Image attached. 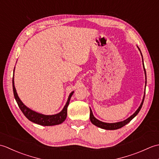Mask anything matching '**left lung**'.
Here are the masks:
<instances>
[{
  "label": "left lung",
  "instance_id": "obj_1",
  "mask_svg": "<svg viewBox=\"0 0 159 159\" xmlns=\"http://www.w3.org/2000/svg\"><path fill=\"white\" fill-rule=\"evenodd\" d=\"M138 49L140 51V53L141 55V57H142V61H143V70H144V73H145V76H146V83H147V80H146V70H145V67H144V64H143V56H142V53H141V50L139 49V47L137 46ZM145 93H146V91L144 92V95H143V100H142V102H141L140 106L139 107V108L137 109V111L134 112L133 115H132L131 116H130L128 118H127L126 120H125L124 121H118V122H116V123H107V122H103L102 121H100L99 120L96 119V118L94 117V116L93 115L92 113V111L90 109V121L91 122H92L93 125H95V126L99 127L100 128H102V129H105V130H117V129H119V128H121L124 126L125 125L127 124L128 123H129L130 121L133 119V118L135 117L139 113V111L141 110V107H142L143 105V100H144V98H145Z\"/></svg>",
  "mask_w": 159,
  "mask_h": 159
}]
</instances>
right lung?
<instances>
[{"label":"right lung","mask_w":159,"mask_h":159,"mask_svg":"<svg viewBox=\"0 0 159 159\" xmlns=\"http://www.w3.org/2000/svg\"><path fill=\"white\" fill-rule=\"evenodd\" d=\"M14 70H15V68L13 70V80H12L13 94H14V97L17 102V104H18L20 110L22 111V112L26 116V117L33 123H35L39 125H42V126H55V125H58L63 123L67 117V107L69 105L71 97H72V96L73 95L74 92H72L70 93L68 98H67V100L66 102V104H65V106H64L63 109L59 113L55 115H43L42 113H38L36 112V111L29 109V107H26L18 97V93H17L15 85H14Z\"/></svg>","instance_id":"right-lung-1"}]
</instances>
